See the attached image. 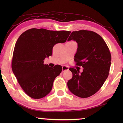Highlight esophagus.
<instances>
[{
	"label": "esophagus",
	"mask_w": 123,
	"mask_h": 123,
	"mask_svg": "<svg viewBox=\"0 0 123 123\" xmlns=\"http://www.w3.org/2000/svg\"><path fill=\"white\" fill-rule=\"evenodd\" d=\"M69 70V68H68V67H67L66 66H63L62 67V72H64L66 70Z\"/></svg>",
	"instance_id": "esophagus-1"
}]
</instances>
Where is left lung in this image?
<instances>
[{
  "label": "left lung",
  "instance_id": "8db88e82",
  "mask_svg": "<svg viewBox=\"0 0 123 123\" xmlns=\"http://www.w3.org/2000/svg\"><path fill=\"white\" fill-rule=\"evenodd\" d=\"M78 43L74 61L84 68L83 72L70 68L72 78L68 81L69 91L79 97L85 98L97 93L109 76L111 55L103 38L95 32L81 30L73 31L68 41Z\"/></svg>",
  "mask_w": 123,
  "mask_h": 123
}]
</instances>
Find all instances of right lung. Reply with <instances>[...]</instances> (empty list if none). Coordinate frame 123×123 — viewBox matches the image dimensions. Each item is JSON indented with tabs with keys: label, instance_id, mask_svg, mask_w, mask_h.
I'll use <instances>...</instances> for the list:
<instances>
[{
	"label": "right lung",
	"instance_id": "1",
	"mask_svg": "<svg viewBox=\"0 0 123 123\" xmlns=\"http://www.w3.org/2000/svg\"><path fill=\"white\" fill-rule=\"evenodd\" d=\"M70 32L32 28L18 38L13 53L12 69L20 87L30 97L41 99L50 92L54 81L62 68L61 66L49 67L43 61L52 55L56 44L65 42Z\"/></svg>",
	"mask_w": 123,
	"mask_h": 123
}]
</instances>
